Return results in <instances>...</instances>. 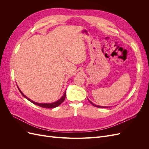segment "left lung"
I'll return each mask as SVG.
<instances>
[{"label":"left lung","instance_id":"1","mask_svg":"<svg viewBox=\"0 0 149 149\" xmlns=\"http://www.w3.org/2000/svg\"><path fill=\"white\" fill-rule=\"evenodd\" d=\"M88 101L90 102H91V104L92 105H93L94 106H95V107H102V108H106V107H106V106H98V105H96L95 104H94V103H93L91 101H89V99H88Z\"/></svg>","mask_w":149,"mask_h":149}]
</instances>
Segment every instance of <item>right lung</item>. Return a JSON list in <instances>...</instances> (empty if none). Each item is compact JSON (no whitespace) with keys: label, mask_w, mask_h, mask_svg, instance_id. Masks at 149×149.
<instances>
[{"label":"right lung","mask_w":149,"mask_h":149,"mask_svg":"<svg viewBox=\"0 0 149 149\" xmlns=\"http://www.w3.org/2000/svg\"><path fill=\"white\" fill-rule=\"evenodd\" d=\"M17 88H18V89H19V91L20 92V93L22 94V96H23L24 97H25L26 100H28L29 101H30L31 102H32V103H33L34 104H35V105H37V106H40V107H45V108H54V107H57V106H60L61 104L64 101V100H65V97H66V91H65V93H64V94L61 97V98L60 99V100H58V101H55V102H52V103H38V102H35V101H32V100H31L30 99H29V97H26L25 94L22 93V91H21V90L19 89V88L17 86Z\"/></svg>","instance_id":"obj_1"}]
</instances>
